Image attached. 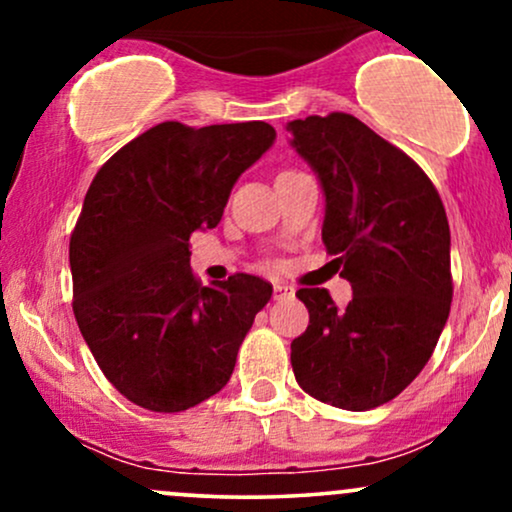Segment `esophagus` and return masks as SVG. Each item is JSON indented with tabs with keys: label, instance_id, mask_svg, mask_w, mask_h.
Masks as SVG:
<instances>
[{
	"label": "esophagus",
	"instance_id": "1",
	"mask_svg": "<svg viewBox=\"0 0 512 512\" xmlns=\"http://www.w3.org/2000/svg\"><path fill=\"white\" fill-rule=\"evenodd\" d=\"M293 296V289L286 284H274V298L276 301H281V298H291Z\"/></svg>",
	"mask_w": 512,
	"mask_h": 512
}]
</instances>
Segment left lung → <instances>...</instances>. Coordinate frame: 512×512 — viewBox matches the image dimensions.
Returning a JSON list of instances; mask_svg holds the SVG:
<instances>
[{
  "label": "left lung",
  "instance_id": "1",
  "mask_svg": "<svg viewBox=\"0 0 512 512\" xmlns=\"http://www.w3.org/2000/svg\"><path fill=\"white\" fill-rule=\"evenodd\" d=\"M293 149L325 190L322 243L354 289H298L310 325L291 342L296 383L349 411L395 399L436 349L450 315V226L438 190L402 149L354 115L289 122Z\"/></svg>",
  "mask_w": 512,
  "mask_h": 512
}]
</instances>
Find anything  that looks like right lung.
<instances>
[{"label":"right lung","mask_w":512,"mask_h":512,"mask_svg":"<svg viewBox=\"0 0 512 512\" xmlns=\"http://www.w3.org/2000/svg\"><path fill=\"white\" fill-rule=\"evenodd\" d=\"M267 122H161L122 146L88 187L69 240L74 317L103 375L129 402L175 414L231 380L272 284L202 281L190 236L214 228L233 185L274 144Z\"/></svg>","instance_id":"obj_1"}]
</instances>
